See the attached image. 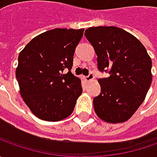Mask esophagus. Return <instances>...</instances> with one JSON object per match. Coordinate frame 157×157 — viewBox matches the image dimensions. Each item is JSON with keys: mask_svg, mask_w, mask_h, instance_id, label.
I'll use <instances>...</instances> for the list:
<instances>
[{"mask_svg": "<svg viewBox=\"0 0 157 157\" xmlns=\"http://www.w3.org/2000/svg\"><path fill=\"white\" fill-rule=\"evenodd\" d=\"M94 74H93V72H90L89 74H88V76H86L85 77V79H86V81H92L93 79H94Z\"/></svg>", "mask_w": 157, "mask_h": 157, "instance_id": "1", "label": "esophagus"}]
</instances>
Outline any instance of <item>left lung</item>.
I'll list each match as a JSON object with an SVG mask.
<instances>
[{
  "instance_id": "1",
  "label": "left lung",
  "mask_w": 157,
  "mask_h": 157,
  "mask_svg": "<svg viewBox=\"0 0 157 157\" xmlns=\"http://www.w3.org/2000/svg\"><path fill=\"white\" fill-rule=\"evenodd\" d=\"M85 36L97 54L100 94L94 99L98 117L109 123L128 121L142 105L152 82V62L142 43L113 26L88 28Z\"/></svg>"
}]
</instances>
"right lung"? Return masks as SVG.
Here are the masks:
<instances>
[{
	"label": "right lung",
	"instance_id": "right-lung-1",
	"mask_svg": "<svg viewBox=\"0 0 157 157\" xmlns=\"http://www.w3.org/2000/svg\"><path fill=\"white\" fill-rule=\"evenodd\" d=\"M84 29H54L34 37L18 57L20 94L37 118L58 121L71 114L82 94L81 80L71 71ZM64 70L68 72L63 74Z\"/></svg>",
	"mask_w": 157,
	"mask_h": 157
}]
</instances>
